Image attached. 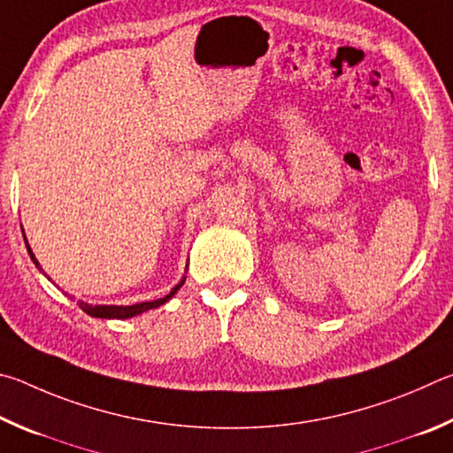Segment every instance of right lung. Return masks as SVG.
I'll return each mask as SVG.
<instances>
[{
    "label": "right lung",
    "mask_w": 453,
    "mask_h": 453,
    "mask_svg": "<svg viewBox=\"0 0 453 453\" xmlns=\"http://www.w3.org/2000/svg\"><path fill=\"white\" fill-rule=\"evenodd\" d=\"M23 239H26V234H23ZM26 247H27V252H29L31 260H34L35 266L39 268V271H42V266H39L35 255H34V252H31L27 241H26ZM43 274H45V273H43ZM182 282H185V279H182V280L177 284V287H174V288L169 292V295L163 296V298H157V300H153V303H139V304H133V306H91V304H87V303H79V306L83 308V312L93 316V319H117V320L133 319V316L147 312V311H150V308L163 306V304L166 303V300L177 295V290L182 287Z\"/></svg>",
    "instance_id": "add662e5"
}]
</instances>
